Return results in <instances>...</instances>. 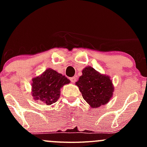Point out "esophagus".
Instances as JSON below:
<instances>
[{"label": "esophagus", "mask_w": 147, "mask_h": 147, "mask_svg": "<svg viewBox=\"0 0 147 147\" xmlns=\"http://www.w3.org/2000/svg\"><path fill=\"white\" fill-rule=\"evenodd\" d=\"M69 79H70V81H71V82H72V83L75 82V81H76V78H75V77H72V78H69Z\"/></svg>", "instance_id": "34e87169"}]
</instances>
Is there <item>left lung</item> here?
Returning a JSON list of instances; mask_svg holds the SVG:
<instances>
[{"label": "left lung", "mask_w": 147, "mask_h": 147, "mask_svg": "<svg viewBox=\"0 0 147 147\" xmlns=\"http://www.w3.org/2000/svg\"><path fill=\"white\" fill-rule=\"evenodd\" d=\"M83 99L92 107L107 104L112 97L114 87L109 77L97 72L94 68L87 67L76 82Z\"/></svg>", "instance_id": "8db88e82"}]
</instances>
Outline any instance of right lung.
Here are the masks:
<instances>
[{"mask_svg": "<svg viewBox=\"0 0 147 147\" xmlns=\"http://www.w3.org/2000/svg\"><path fill=\"white\" fill-rule=\"evenodd\" d=\"M69 82L70 80L65 75L47 69L40 76L32 80V96L35 100L50 105L60 97V88Z\"/></svg>", "mask_w": 147, "mask_h": 147, "instance_id": "obj_1", "label": "right lung"}]
</instances>
